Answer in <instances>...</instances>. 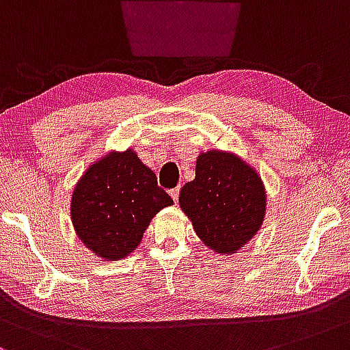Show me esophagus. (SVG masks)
Wrapping results in <instances>:
<instances>
[{"label":"esophagus","mask_w":350,"mask_h":350,"mask_svg":"<svg viewBox=\"0 0 350 350\" xmlns=\"http://www.w3.org/2000/svg\"><path fill=\"white\" fill-rule=\"evenodd\" d=\"M178 195H180V188L178 187L174 188V190H170V196H172V200H174L175 203L178 202Z\"/></svg>","instance_id":"obj_1"}]
</instances>
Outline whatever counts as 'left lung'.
I'll return each instance as SVG.
<instances>
[{
    "mask_svg": "<svg viewBox=\"0 0 350 350\" xmlns=\"http://www.w3.org/2000/svg\"><path fill=\"white\" fill-rule=\"evenodd\" d=\"M266 196L256 168L233 152L213 148L198 155L195 180L180 190L178 203L203 245L228 256L261 230Z\"/></svg>",
    "mask_w": 350,
    "mask_h": 350,
    "instance_id": "left-lung-1",
    "label": "left lung"
}]
</instances>
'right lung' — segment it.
I'll use <instances>...</instances> for the list:
<instances>
[{
    "label": "right lung",
    "instance_id": "1",
    "mask_svg": "<svg viewBox=\"0 0 350 350\" xmlns=\"http://www.w3.org/2000/svg\"><path fill=\"white\" fill-rule=\"evenodd\" d=\"M174 200L133 148L109 150L88 167L70 196V221L88 250L104 261L124 260L152 218Z\"/></svg>",
    "mask_w": 350,
    "mask_h": 350
}]
</instances>
